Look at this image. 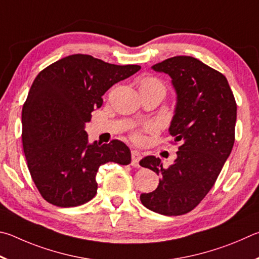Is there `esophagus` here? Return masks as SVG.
<instances>
[{"label": "esophagus", "mask_w": 259, "mask_h": 259, "mask_svg": "<svg viewBox=\"0 0 259 259\" xmlns=\"http://www.w3.org/2000/svg\"><path fill=\"white\" fill-rule=\"evenodd\" d=\"M141 158H142V156H141V153H140L139 151H137V150H133L132 151V166H134V167H140V160H141Z\"/></svg>", "instance_id": "esophagus-1"}]
</instances>
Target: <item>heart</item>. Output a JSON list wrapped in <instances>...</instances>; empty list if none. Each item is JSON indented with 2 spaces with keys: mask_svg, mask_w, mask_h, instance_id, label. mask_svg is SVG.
<instances>
[{
  "mask_svg": "<svg viewBox=\"0 0 259 259\" xmlns=\"http://www.w3.org/2000/svg\"><path fill=\"white\" fill-rule=\"evenodd\" d=\"M140 90H151L157 91L165 97L166 94V85L162 81L153 76H147L140 80ZM139 135H134V140H139Z\"/></svg>",
  "mask_w": 259,
  "mask_h": 259,
  "instance_id": "obj_1",
  "label": "heart"
}]
</instances>
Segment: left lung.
Segmentation results:
<instances>
[{"label": "left lung", "mask_w": 259, "mask_h": 259, "mask_svg": "<svg viewBox=\"0 0 259 259\" xmlns=\"http://www.w3.org/2000/svg\"><path fill=\"white\" fill-rule=\"evenodd\" d=\"M152 69L169 75L178 94L169 134L180 147L167 168L155 156L140 161L160 176L155 191L140 199L158 214L179 216L196 208L214 187L234 144L237 103L226 77L196 58L173 57Z\"/></svg>", "instance_id": "left-lung-1"}]
</instances>
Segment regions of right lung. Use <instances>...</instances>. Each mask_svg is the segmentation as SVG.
Segmentation results:
<instances>
[{
    "label": "right lung",
    "mask_w": 259,
    "mask_h": 259,
    "mask_svg": "<svg viewBox=\"0 0 259 259\" xmlns=\"http://www.w3.org/2000/svg\"><path fill=\"white\" fill-rule=\"evenodd\" d=\"M140 69L72 54L36 76L22 107L21 137L31 179L48 202L83 205L97 193L100 166L130 164L131 151L124 142L89 143L85 124L102 106V95Z\"/></svg>",
    "instance_id": "1"
}]
</instances>
